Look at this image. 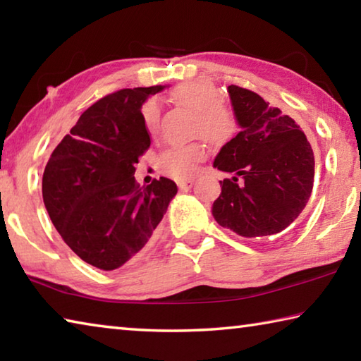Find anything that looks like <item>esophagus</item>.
I'll use <instances>...</instances> for the list:
<instances>
[{
    "label": "esophagus",
    "mask_w": 361,
    "mask_h": 361,
    "mask_svg": "<svg viewBox=\"0 0 361 361\" xmlns=\"http://www.w3.org/2000/svg\"><path fill=\"white\" fill-rule=\"evenodd\" d=\"M194 185V180H185V181H178V188L181 191H188V189H191Z\"/></svg>",
    "instance_id": "34e87169"
}]
</instances>
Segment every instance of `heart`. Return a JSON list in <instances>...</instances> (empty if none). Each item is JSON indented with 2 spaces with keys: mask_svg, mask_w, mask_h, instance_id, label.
Masks as SVG:
<instances>
[{
  "mask_svg": "<svg viewBox=\"0 0 361 361\" xmlns=\"http://www.w3.org/2000/svg\"><path fill=\"white\" fill-rule=\"evenodd\" d=\"M172 99L195 111V133L213 146L228 145L239 132V121L229 106L221 103V92L209 81H185L172 90ZM142 119L148 132L154 133L161 119V105L148 99L142 105ZM207 159L204 142L172 145L159 157V170L173 180H189Z\"/></svg>",
  "mask_w": 361,
  "mask_h": 361,
  "instance_id": "heart-1",
  "label": "heart"
}]
</instances>
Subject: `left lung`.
Masks as SVG:
<instances>
[{
	"instance_id": "left-lung-1",
	"label": "left lung",
	"mask_w": 361,
	"mask_h": 361,
	"mask_svg": "<svg viewBox=\"0 0 361 361\" xmlns=\"http://www.w3.org/2000/svg\"><path fill=\"white\" fill-rule=\"evenodd\" d=\"M242 130L213 162L232 173L221 183L212 215L223 228L248 239L274 235L295 221L314 188L312 146L295 119L253 90L229 85Z\"/></svg>"
}]
</instances>
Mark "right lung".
Here are the masks:
<instances>
[{
    "label": "right lung",
    "mask_w": 361,
    "mask_h": 361,
    "mask_svg": "<svg viewBox=\"0 0 361 361\" xmlns=\"http://www.w3.org/2000/svg\"><path fill=\"white\" fill-rule=\"evenodd\" d=\"M164 85L121 89L97 100L54 149L42 175L46 210L79 258L113 271L154 239L178 189L161 176L140 186L138 157L151 145L142 103Z\"/></svg>",
    "instance_id": "obj_1"
}]
</instances>
